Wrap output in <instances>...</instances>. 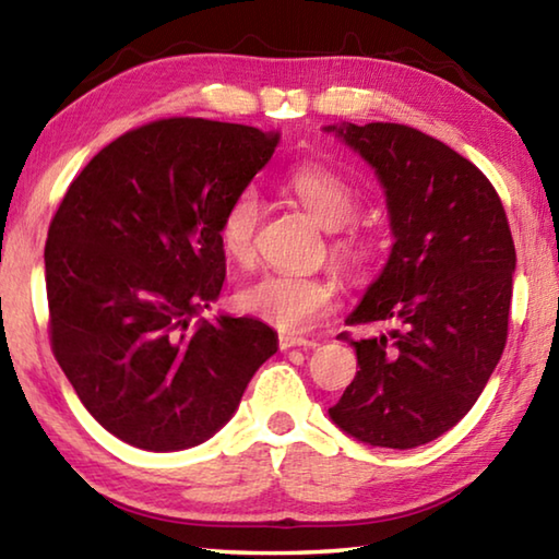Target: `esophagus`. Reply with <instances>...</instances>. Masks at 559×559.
<instances>
[{"label":"esophagus","mask_w":559,"mask_h":559,"mask_svg":"<svg viewBox=\"0 0 559 559\" xmlns=\"http://www.w3.org/2000/svg\"><path fill=\"white\" fill-rule=\"evenodd\" d=\"M278 347L281 349H290V347H316V340L300 337V335H290V333H281L278 335Z\"/></svg>","instance_id":"1"}]
</instances>
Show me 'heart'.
<instances>
[{
  "label": "heart",
  "mask_w": 559,
  "mask_h": 559,
  "mask_svg": "<svg viewBox=\"0 0 559 559\" xmlns=\"http://www.w3.org/2000/svg\"><path fill=\"white\" fill-rule=\"evenodd\" d=\"M283 189L306 206L313 219L335 229L330 249L340 266L362 271L372 261V239L362 226L353 224L359 210V192L347 177L320 163H300L283 175ZM261 197L243 187L229 197L216 222V239L224 257L236 266H251L257 259V234L261 224ZM337 281L310 273L269 271L243 283L236 293V308L290 333L313 328L337 302Z\"/></svg>",
  "instance_id": "1"
}]
</instances>
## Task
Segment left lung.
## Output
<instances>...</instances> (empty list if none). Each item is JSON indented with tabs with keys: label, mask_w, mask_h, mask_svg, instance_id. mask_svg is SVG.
Wrapping results in <instances>:
<instances>
[{
	"label": "left lung",
	"mask_w": 559,
	"mask_h": 559,
	"mask_svg": "<svg viewBox=\"0 0 559 559\" xmlns=\"http://www.w3.org/2000/svg\"><path fill=\"white\" fill-rule=\"evenodd\" d=\"M335 130L380 175L394 246L347 325H394L355 340L359 370L330 416L372 447L414 449L484 392L508 340L515 246L503 202L480 169L400 122Z\"/></svg>",
	"instance_id": "8db88e82"
}]
</instances>
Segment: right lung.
<instances>
[{"label": "right lung", "mask_w": 559, "mask_h": 559, "mask_svg": "<svg viewBox=\"0 0 559 559\" xmlns=\"http://www.w3.org/2000/svg\"><path fill=\"white\" fill-rule=\"evenodd\" d=\"M276 143L251 126L163 118L112 140L66 189L44 249L51 353L130 447L210 439L278 349L261 320L192 323L224 286V204Z\"/></svg>", "instance_id": "add662e5"}]
</instances>
